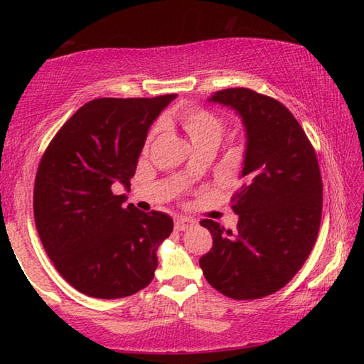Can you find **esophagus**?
I'll return each instance as SVG.
<instances>
[{"label":"esophagus","mask_w":364,"mask_h":364,"mask_svg":"<svg viewBox=\"0 0 364 364\" xmlns=\"http://www.w3.org/2000/svg\"><path fill=\"white\" fill-rule=\"evenodd\" d=\"M196 225V221L193 218H186V217H178L175 218V230L178 231H186L189 228H193Z\"/></svg>","instance_id":"obj_1"}]
</instances>
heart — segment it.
I'll return each instance as SVG.
<instances>
[{
    "mask_svg": "<svg viewBox=\"0 0 364 364\" xmlns=\"http://www.w3.org/2000/svg\"><path fill=\"white\" fill-rule=\"evenodd\" d=\"M175 120L180 123L194 146L202 143L218 144L226 128L225 120L218 114L194 104L178 109Z\"/></svg>",
    "mask_w": 364,
    "mask_h": 364,
    "instance_id": "obj_1",
    "label": "heart"
}]
</instances>
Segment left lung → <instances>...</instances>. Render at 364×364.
I'll list each match as a JSON object with an SVG mask.
<instances>
[{
  "label": "left lung",
  "instance_id": "8db88e82",
  "mask_svg": "<svg viewBox=\"0 0 364 364\" xmlns=\"http://www.w3.org/2000/svg\"><path fill=\"white\" fill-rule=\"evenodd\" d=\"M208 101L241 115L245 183L232 196L236 230L213 220V247L199 264L208 284L234 300L274 294L291 281L316 242L323 181L315 149L284 104L249 88L217 91Z\"/></svg>",
  "mask_w": 364,
  "mask_h": 364
}]
</instances>
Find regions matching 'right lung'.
Masks as SVG:
<instances>
[{
	"label": "right lung",
	"mask_w": 364,
	"mask_h": 364,
	"mask_svg": "<svg viewBox=\"0 0 364 364\" xmlns=\"http://www.w3.org/2000/svg\"><path fill=\"white\" fill-rule=\"evenodd\" d=\"M176 95L100 97L80 107L43 154L33 188L38 236L60 276L85 295L122 299L154 279L173 231L162 212L123 205L152 122Z\"/></svg>",
	"instance_id": "obj_1"
}]
</instances>
